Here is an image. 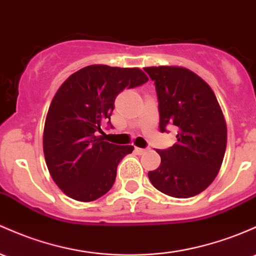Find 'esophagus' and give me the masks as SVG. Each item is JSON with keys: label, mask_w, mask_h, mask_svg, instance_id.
<instances>
[{"label": "esophagus", "mask_w": 256, "mask_h": 256, "mask_svg": "<svg viewBox=\"0 0 256 256\" xmlns=\"http://www.w3.org/2000/svg\"><path fill=\"white\" fill-rule=\"evenodd\" d=\"M147 150H148L147 148H138V147H136V152L138 154H144Z\"/></svg>", "instance_id": "34e87169"}]
</instances>
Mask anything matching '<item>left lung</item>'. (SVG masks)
Wrapping results in <instances>:
<instances>
[{"label": "left lung", "mask_w": 256, "mask_h": 256, "mask_svg": "<svg viewBox=\"0 0 256 256\" xmlns=\"http://www.w3.org/2000/svg\"><path fill=\"white\" fill-rule=\"evenodd\" d=\"M156 85L159 130L178 128V142L158 150L159 168L148 172L152 184L164 194L190 198L214 181L227 144L226 122L206 81L181 66L143 68Z\"/></svg>", "instance_id": "obj_1"}]
</instances>
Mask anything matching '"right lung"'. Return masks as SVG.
<instances>
[{
    "label": "right lung",
    "instance_id": "1",
    "mask_svg": "<svg viewBox=\"0 0 256 256\" xmlns=\"http://www.w3.org/2000/svg\"><path fill=\"white\" fill-rule=\"evenodd\" d=\"M148 81L138 68L94 64L78 70L62 84L50 102L44 128V154L57 186L70 198L92 202L113 187L118 164L134 146L104 141L114 102L124 88Z\"/></svg>",
    "mask_w": 256,
    "mask_h": 256
}]
</instances>
